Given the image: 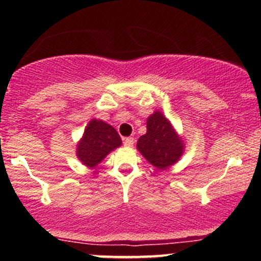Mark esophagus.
I'll return each mask as SVG.
<instances>
[{
	"mask_svg": "<svg viewBox=\"0 0 261 261\" xmlns=\"http://www.w3.org/2000/svg\"><path fill=\"white\" fill-rule=\"evenodd\" d=\"M134 143H135L134 137H126V139L124 140V145L126 146V147H133Z\"/></svg>",
	"mask_w": 261,
	"mask_h": 261,
	"instance_id": "obj_1",
	"label": "esophagus"
}]
</instances>
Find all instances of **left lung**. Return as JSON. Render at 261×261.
Masks as SVG:
<instances>
[{"label":"left lung","mask_w":261,"mask_h":261,"mask_svg":"<svg viewBox=\"0 0 261 261\" xmlns=\"http://www.w3.org/2000/svg\"><path fill=\"white\" fill-rule=\"evenodd\" d=\"M147 133L137 141V151L154 168L166 170L180 161L185 152V140L170 120L160 110L147 118Z\"/></svg>","instance_id":"obj_1"}]
</instances>
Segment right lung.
Here are the masks:
<instances>
[{"mask_svg":"<svg viewBox=\"0 0 261 261\" xmlns=\"http://www.w3.org/2000/svg\"><path fill=\"white\" fill-rule=\"evenodd\" d=\"M121 139L112 125L93 118L76 146V155L83 166L95 168L110 152L121 146Z\"/></svg>","mask_w":261,"mask_h":261,"instance_id":"add662e5","label":"right lung"}]
</instances>
